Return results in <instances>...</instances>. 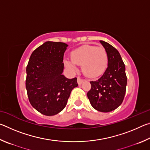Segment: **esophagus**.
<instances>
[{
    "instance_id": "obj_1",
    "label": "esophagus",
    "mask_w": 150,
    "mask_h": 150,
    "mask_svg": "<svg viewBox=\"0 0 150 150\" xmlns=\"http://www.w3.org/2000/svg\"><path fill=\"white\" fill-rule=\"evenodd\" d=\"M83 82V79H81L79 78V77L77 78V83H78V85H81V83H82Z\"/></svg>"
}]
</instances>
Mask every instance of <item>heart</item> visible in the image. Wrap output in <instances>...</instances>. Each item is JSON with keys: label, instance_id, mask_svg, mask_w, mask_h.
<instances>
[{"label": "heart", "instance_id": "b5f03b06", "mask_svg": "<svg viewBox=\"0 0 150 150\" xmlns=\"http://www.w3.org/2000/svg\"><path fill=\"white\" fill-rule=\"evenodd\" d=\"M71 59L65 58L63 63L70 71L76 73L77 66H82V71L88 77L94 78L102 75L108 65V55L101 46L85 45L73 50L71 54Z\"/></svg>", "mask_w": 150, "mask_h": 150}]
</instances>
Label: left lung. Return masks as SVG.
<instances>
[{
  "label": "left lung",
  "mask_w": 150,
  "mask_h": 150,
  "mask_svg": "<svg viewBox=\"0 0 150 150\" xmlns=\"http://www.w3.org/2000/svg\"><path fill=\"white\" fill-rule=\"evenodd\" d=\"M108 55V67L101 77L91 81L87 93L91 105L95 110L108 112L120 106L124 100L127 85L125 65L120 53L108 43L100 40Z\"/></svg>",
  "instance_id": "1"
}]
</instances>
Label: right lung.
Listing matches in <instances>:
<instances>
[{
	"label": "right lung",
	"mask_w": 150,
	"mask_h": 150,
	"mask_svg": "<svg viewBox=\"0 0 150 150\" xmlns=\"http://www.w3.org/2000/svg\"><path fill=\"white\" fill-rule=\"evenodd\" d=\"M67 47L65 43L47 41L30 55L26 67L28 96L33 107L44 115L62 111L71 91L78 86L77 78L68 79L62 74Z\"/></svg>",
	"instance_id": "right-lung-1"
}]
</instances>
